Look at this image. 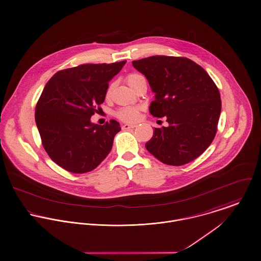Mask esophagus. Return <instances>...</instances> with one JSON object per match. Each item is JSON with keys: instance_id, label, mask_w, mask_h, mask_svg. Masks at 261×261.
I'll list each match as a JSON object with an SVG mask.
<instances>
[{"instance_id": "1", "label": "esophagus", "mask_w": 261, "mask_h": 261, "mask_svg": "<svg viewBox=\"0 0 261 261\" xmlns=\"http://www.w3.org/2000/svg\"><path fill=\"white\" fill-rule=\"evenodd\" d=\"M137 125L136 124H128V123H124L122 124V129H132V128H135Z\"/></svg>"}]
</instances>
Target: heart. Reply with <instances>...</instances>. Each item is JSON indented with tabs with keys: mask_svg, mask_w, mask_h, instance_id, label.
<instances>
[{
	"mask_svg": "<svg viewBox=\"0 0 261 261\" xmlns=\"http://www.w3.org/2000/svg\"><path fill=\"white\" fill-rule=\"evenodd\" d=\"M142 76L141 74L138 73H130L126 76V82L127 84L132 87L135 82ZM140 112L141 109L139 107H133V106H127V107H122L119 109L116 112V116L118 119L122 120V121H126V122H133L136 121L140 117Z\"/></svg>",
	"mask_w": 261,
	"mask_h": 261,
	"instance_id": "b5f03b06",
	"label": "heart"
}]
</instances>
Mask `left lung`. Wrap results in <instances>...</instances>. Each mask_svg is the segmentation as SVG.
<instances>
[{"instance_id":"left-lung-1","label":"left lung","mask_w":261,"mask_h":261,"mask_svg":"<svg viewBox=\"0 0 261 261\" xmlns=\"http://www.w3.org/2000/svg\"><path fill=\"white\" fill-rule=\"evenodd\" d=\"M147 79L154 100L149 113L166 117L168 126L154 128L146 149L168 166H184L198 158L214 141L221 111L213 79L188 58L152 56L134 61Z\"/></svg>"}]
</instances>
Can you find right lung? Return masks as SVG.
<instances>
[{
    "label": "right lung",
    "instance_id": "right-lung-1",
    "mask_svg": "<svg viewBox=\"0 0 261 261\" xmlns=\"http://www.w3.org/2000/svg\"><path fill=\"white\" fill-rule=\"evenodd\" d=\"M126 61L85 64L56 72L40 96L35 119L53 162L73 173L95 169L110 153L119 123L91 122L105 100L110 81ZM98 109V108H97Z\"/></svg>",
    "mask_w": 261,
    "mask_h": 261
}]
</instances>
